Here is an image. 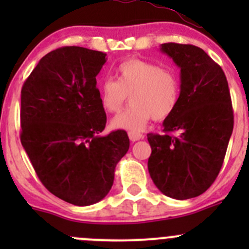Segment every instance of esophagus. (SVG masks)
<instances>
[{"label":"esophagus","mask_w":249,"mask_h":249,"mask_svg":"<svg viewBox=\"0 0 249 249\" xmlns=\"http://www.w3.org/2000/svg\"><path fill=\"white\" fill-rule=\"evenodd\" d=\"M129 139L130 141H132V142H136V141H139L141 139H143V135L140 134V132H129Z\"/></svg>","instance_id":"34e87169"}]
</instances>
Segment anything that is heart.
Returning a JSON list of instances; mask_svg holds the SVG:
<instances>
[{"instance_id": "1", "label": "heart", "mask_w": 249, "mask_h": 249, "mask_svg": "<svg viewBox=\"0 0 249 249\" xmlns=\"http://www.w3.org/2000/svg\"><path fill=\"white\" fill-rule=\"evenodd\" d=\"M117 80L105 79L100 84L102 108L118 113L129 99L131 105L113 118L112 127L139 132L149 120H164L175 112L180 96L179 78L171 70L141 59H129L118 66Z\"/></svg>"}]
</instances>
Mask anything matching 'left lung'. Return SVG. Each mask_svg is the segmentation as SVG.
<instances>
[{"instance_id": "obj_1", "label": "left lung", "mask_w": 249, "mask_h": 249, "mask_svg": "<svg viewBox=\"0 0 249 249\" xmlns=\"http://www.w3.org/2000/svg\"><path fill=\"white\" fill-rule=\"evenodd\" d=\"M180 69V96L162 135L148 134V171L158 189L176 200L196 197L222 169L233 129L229 85L222 67L199 47L164 43ZM176 132V135H171Z\"/></svg>"}]
</instances>
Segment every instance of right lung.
<instances>
[{
    "label": "right lung",
    "instance_id": "obj_1",
    "mask_svg": "<svg viewBox=\"0 0 249 249\" xmlns=\"http://www.w3.org/2000/svg\"><path fill=\"white\" fill-rule=\"evenodd\" d=\"M106 54L62 47L44 55L21 89L20 141L52 194L76 206L101 201L130 141L124 130L100 132L107 117L96 76Z\"/></svg>",
    "mask_w": 249,
    "mask_h": 249
}]
</instances>
